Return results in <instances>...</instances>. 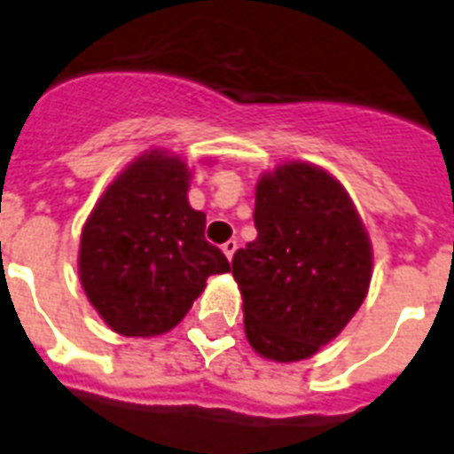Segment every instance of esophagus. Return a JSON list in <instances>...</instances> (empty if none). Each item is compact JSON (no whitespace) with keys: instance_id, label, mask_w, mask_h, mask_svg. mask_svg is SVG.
I'll use <instances>...</instances> for the list:
<instances>
[{"instance_id":"obj_1","label":"esophagus","mask_w":454,"mask_h":454,"mask_svg":"<svg viewBox=\"0 0 454 454\" xmlns=\"http://www.w3.org/2000/svg\"><path fill=\"white\" fill-rule=\"evenodd\" d=\"M221 249H223V254L228 256V262H231L235 254V249H238V240H226L223 245H221Z\"/></svg>"}]
</instances>
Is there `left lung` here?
Segmentation results:
<instances>
[{"label":"left lung","mask_w":454,"mask_h":454,"mask_svg":"<svg viewBox=\"0 0 454 454\" xmlns=\"http://www.w3.org/2000/svg\"><path fill=\"white\" fill-rule=\"evenodd\" d=\"M256 240L235 252L245 332L278 363L309 358L365 299L372 249L337 178L306 162L278 167L256 185Z\"/></svg>","instance_id":"1"}]
</instances>
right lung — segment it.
Wrapping results in <instances>:
<instances>
[{"instance_id":"obj_1","label":"right lung","mask_w":454,"mask_h":454,"mask_svg":"<svg viewBox=\"0 0 454 454\" xmlns=\"http://www.w3.org/2000/svg\"><path fill=\"white\" fill-rule=\"evenodd\" d=\"M188 167L148 153L103 192L82 231L80 280L98 316L124 337H155L191 310L228 259L188 205Z\"/></svg>"}]
</instances>
